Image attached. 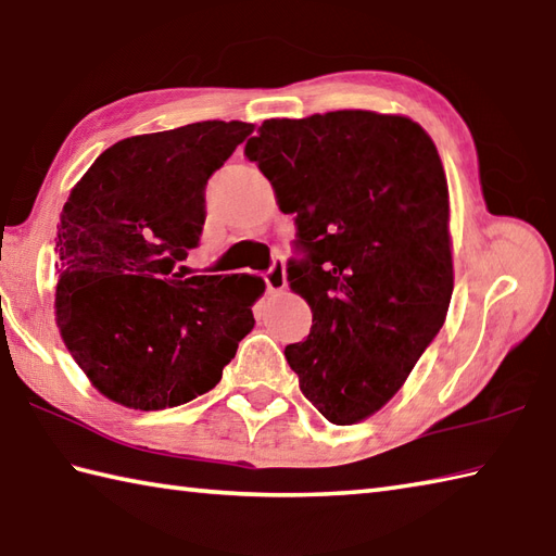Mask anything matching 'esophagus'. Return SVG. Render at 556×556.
I'll return each instance as SVG.
<instances>
[{
    "instance_id": "esophagus-1",
    "label": "esophagus",
    "mask_w": 556,
    "mask_h": 556,
    "mask_svg": "<svg viewBox=\"0 0 556 556\" xmlns=\"http://www.w3.org/2000/svg\"><path fill=\"white\" fill-rule=\"evenodd\" d=\"M266 286H268V292H282L288 286V276H286V266H282V262L274 264V268L268 270L266 274Z\"/></svg>"
}]
</instances>
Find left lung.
Wrapping results in <instances>:
<instances>
[{"label": "left lung", "mask_w": 556, "mask_h": 556, "mask_svg": "<svg viewBox=\"0 0 556 556\" xmlns=\"http://www.w3.org/2000/svg\"><path fill=\"white\" fill-rule=\"evenodd\" d=\"M244 153L307 252L288 282L312 333L286 348L288 365L328 422L367 420L446 321L451 206L432 136L405 115L338 110L266 119Z\"/></svg>", "instance_id": "8db88e82"}]
</instances>
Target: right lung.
<instances>
[{
    "mask_svg": "<svg viewBox=\"0 0 556 556\" xmlns=\"http://www.w3.org/2000/svg\"><path fill=\"white\" fill-rule=\"evenodd\" d=\"M254 124L197 122L110 146L56 225L54 319L90 387L131 410L194 401L254 328L258 276L177 274L206 220L203 189Z\"/></svg>",
    "mask_w": 556,
    "mask_h": 556,
    "instance_id": "1",
    "label": "right lung"
}]
</instances>
